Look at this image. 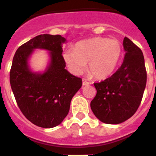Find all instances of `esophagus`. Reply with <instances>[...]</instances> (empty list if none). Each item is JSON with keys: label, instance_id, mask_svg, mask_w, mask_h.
<instances>
[{"label": "esophagus", "instance_id": "obj_1", "mask_svg": "<svg viewBox=\"0 0 156 156\" xmlns=\"http://www.w3.org/2000/svg\"><path fill=\"white\" fill-rule=\"evenodd\" d=\"M90 82L87 80V79H82V85L83 86H86V85H89Z\"/></svg>", "mask_w": 156, "mask_h": 156}]
</instances>
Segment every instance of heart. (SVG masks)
<instances>
[{"label": "heart", "instance_id": "obj_1", "mask_svg": "<svg viewBox=\"0 0 156 156\" xmlns=\"http://www.w3.org/2000/svg\"><path fill=\"white\" fill-rule=\"evenodd\" d=\"M121 54L122 45L118 40L94 37L78 42L74 50H66L63 58L74 74H82L88 62L90 74L97 79H105L112 74Z\"/></svg>", "mask_w": 156, "mask_h": 156}]
</instances>
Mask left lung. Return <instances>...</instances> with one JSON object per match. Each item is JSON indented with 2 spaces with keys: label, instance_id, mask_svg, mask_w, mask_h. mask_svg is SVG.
Returning a JSON list of instances; mask_svg holds the SVG:
<instances>
[{
  "label": "left lung",
  "instance_id": "8db88e82",
  "mask_svg": "<svg viewBox=\"0 0 156 156\" xmlns=\"http://www.w3.org/2000/svg\"><path fill=\"white\" fill-rule=\"evenodd\" d=\"M126 54L121 66L110 78L94 83L97 90L90 102L96 117L107 124H119L136 112L147 83L144 57L140 47L125 37Z\"/></svg>",
  "mask_w": 156,
  "mask_h": 156
}]
</instances>
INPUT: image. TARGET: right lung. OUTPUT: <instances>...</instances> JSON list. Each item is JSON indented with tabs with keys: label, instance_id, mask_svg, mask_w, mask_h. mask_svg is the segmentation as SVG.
Masks as SVG:
<instances>
[{
	"label": "right lung",
	"instance_id": "obj_1",
	"mask_svg": "<svg viewBox=\"0 0 156 156\" xmlns=\"http://www.w3.org/2000/svg\"><path fill=\"white\" fill-rule=\"evenodd\" d=\"M61 35L41 34L17 49L12 59L9 80L17 106L25 117L40 127L58 126L66 117L70 102L82 81L65 69ZM34 48L51 51V61L43 74L30 71L27 58Z\"/></svg>",
	"mask_w": 156,
	"mask_h": 156
}]
</instances>
